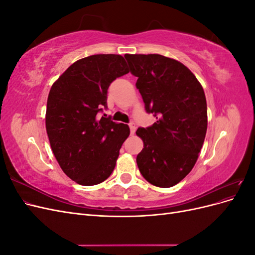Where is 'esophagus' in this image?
I'll return each instance as SVG.
<instances>
[{
	"label": "esophagus",
	"instance_id": "34e87169",
	"mask_svg": "<svg viewBox=\"0 0 255 255\" xmlns=\"http://www.w3.org/2000/svg\"><path fill=\"white\" fill-rule=\"evenodd\" d=\"M128 127H129V129H130V134H134L135 130H136L135 123H134V122H130L129 125H128Z\"/></svg>",
	"mask_w": 255,
	"mask_h": 255
}]
</instances>
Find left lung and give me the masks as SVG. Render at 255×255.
I'll use <instances>...</instances> for the list:
<instances>
[{
  "mask_svg": "<svg viewBox=\"0 0 255 255\" xmlns=\"http://www.w3.org/2000/svg\"><path fill=\"white\" fill-rule=\"evenodd\" d=\"M144 109L157 121L139 128L143 149L136 161L144 179L171 187L194 168L204 142L207 107L204 90L180 61L159 54H126Z\"/></svg>",
  "mask_w": 255,
  "mask_h": 255,
  "instance_id": "1",
  "label": "left lung"
}]
</instances>
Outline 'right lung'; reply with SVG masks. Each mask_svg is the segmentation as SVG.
Masks as SVG:
<instances>
[{
    "label": "right lung",
    "mask_w": 255,
    "mask_h": 255,
    "mask_svg": "<svg viewBox=\"0 0 255 255\" xmlns=\"http://www.w3.org/2000/svg\"><path fill=\"white\" fill-rule=\"evenodd\" d=\"M128 73L125 58L97 54L75 61L52 85L45 128L54 156L63 171L80 185L105 181L116 166L128 126L101 118L107 109V89Z\"/></svg>",
    "instance_id": "obj_1"
}]
</instances>
